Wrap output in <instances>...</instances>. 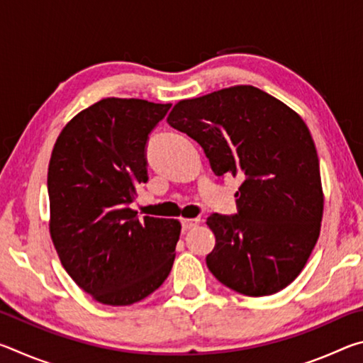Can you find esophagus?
Wrapping results in <instances>:
<instances>
[{
    "mask_svg": "<svg viewBox=\"0 0 363 363\" xmlns=\"http://www.w3.org/2000/svg\"><path fill=\"white\" fill-rule=\"evenodd\" d=\"M181 224H182L184 230H189V229H194V227L199 225L200 219L199 218H182Z\"/></svg>",
    "mask_w": 363,
    "mask_h": 363,
    "instance_id": "34e87169",
    "label": "esophagus"
}]
</instances>
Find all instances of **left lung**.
I'll return each instance as SVG.
<instances>
[{
	"mask_svg": "<svg viewBox=\"0 0 363 363\" xmlns=\"http://www.w3.org/2000/svg\"><path fill=\"white\" fill-rule=\"evenodd\" d=\"M168 123L201 145L216 176H242L233 216L206 219L216 245L206 266L245 296H269L298 277L320 235L323 190L309 128L250 84L179 101Z\"/></svg>",
	"mask_w": 363,
	"mask_h": 363,
	"instance_id": "1",
	"label": "left lung"
}]
</instances>
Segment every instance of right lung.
Wrapping results in <instances>:
<instances>
[{
  "mask_svg": "<svg viewBox=\"0 0 363 363\" xmlns=\"http://www.w3.org/2000/svg\"><path fill=\"white\" fill-rule=\"evenodd\" d=\"M171 104L107 97L67 123L48 168L49 232L67 274L107 306H130L163 284L181 223L138 218L145 144Z\"/></svg>",
  "mask_w": 363,
  "mask_h": 363,
  "instance_id": "1",
  "label": "right lung"
}]
</instances>
